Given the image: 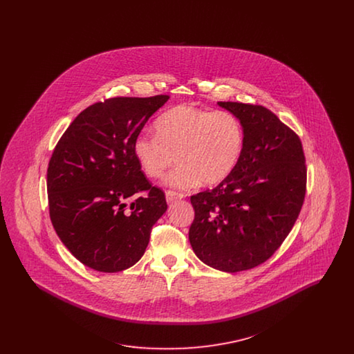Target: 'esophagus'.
<instances>
[{
  "instance_id": "34e87169",
  "label": "esophagus",
  "mask_w": 354,
  "mask_h": 354,
  "mask_svg": "<svg viewBox=\"0 0 354 354\" xmlns=\"http://www.w3.org/2000/svg\"><path fill=\"white\" fill-rule=\"evenodd\" d=\"M183 198H185L183 194H179V192H175V191H171V189L166 191V199H167V203L176 202V201H180V199H183Z\"/></svg>"
}]
</instances>
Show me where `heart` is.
<instances>
[{
  "label": "heart",
  "mask_w": 354,
  "mask_h": 354,
  "mask_svg": "<svg viewBox=\"0 0 354 354\" xmlns=\"http://www.w3.org/2000/svg\"><path fill=\"white\" fill-rule=\"evenodd\" d=\"M156 135L139 134L135 158L150 178H160L175 163L166 183L176 188L216 185L235 169L244 147V130L235 114L179 104L155 122Z\"/></svg>",
  "instance_id": "b5f03b06"
}]
</instances>
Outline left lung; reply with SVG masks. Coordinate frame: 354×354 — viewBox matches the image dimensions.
<instances>
[{
	"mask_svg": "<svg viewBox=\"0 0 354 354\" xmlns=\"http://www.w3.org/2000/svg\"><path fill=\"white\" fill-rule=\"evenodd\" d=\"M218 103L241 122L244 147L225 180L191 196L188 239L204 264L234 273L263 264L283 244L303 207L306 166L299 135L267 107Z\"/></svg>",
	"mask_w": 354,
	"mask_h": 354,
	"instance_id": "obj_1",
	"label": "left lung"
}]
</instances>
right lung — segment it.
<instances>
[{"instance_id":"right-lung-1","label":"right lung","mask_w":354,"mask_h":354,"mask_svg":"<svg viewBox=\"0 0 354 354\" xmlns=\"http://www.w3.org/2000/svg\"><path fill=\"white\" fill-rule=\"evenodd\" d=\"M169 95L115 97L97 102L71 122L48 167L53 227L88 268L119 272L146 251L152 225L166 212L165 192L135 158V138ZM146 192L131 207L125 201Z\"/></svg>"}]
</instances>
